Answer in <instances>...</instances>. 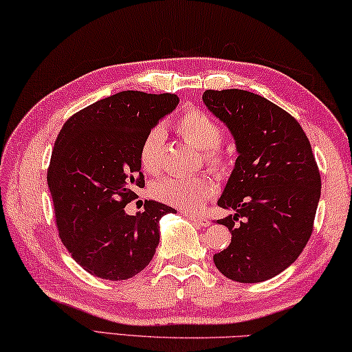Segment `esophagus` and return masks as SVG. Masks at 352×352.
Instances as JSON below:
<instances>
[{
  "instance_id": "esophagus-1",
  "label": "esophagus",
  "mask_w": 352,
  "mask_h": 352,
  "mask_svg": "<svg viewBox=\"0 0 352 352\" xmlns=\"http://www.w3.org/2000/svg\"><path fill=\"white\" fill-rule=\"evenodd\" d=\"M185 216L188 217L189 221H192V222H196V224H199V226H202V227H208L211 222H210V219L208 217H205V216H202V214H192V213H185Z\"/></svg>"
}]
</instances>
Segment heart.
<instances>
[{
	"mask_svg": "<svg viewBox=\"0 0 352 352\" xmlns=\"http://www.w3.org/2000/svg\"><path fill=\"white\" fill-rule=\"evenodd\" d=\"M178 133L194 147L202 150V158L216 174H224L228 161L219 148L224 139V128L204 111H186L177 122ZM166 139V130L161 125L153 126L139 147V161L148 174H158L161 169V153ZM214 194V183L210 175L166 177L152 186V196L160 202L182 210H197Z\"/></svg>",
	"mask_w": 352,
	"mask_h": 352,
	"instance_id": "b5f03b06",
	"label": "heart"
}]
</instances>
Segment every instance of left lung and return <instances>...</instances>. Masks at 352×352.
I'll return each instance as SVG.
<instances>
[{
  "instance_id": "8db88e82",
  "label": "left lung",
  "mask_w": 352,
  "mask_h": 352,
  "mask_svg": "<svg viewBox=\"0 0 352 352\" xmlns=\"http://www.w3.org/2000/svg\"><path fill=\"white\" fill-rule=\"evenodd\" d=\"M204 103L235 138L238 158L217 205L233 210L216 221L232 233L213 255L226 277L241 283L280 274L310 239L321 196V175L302 126L265 97L205 91Z\"/></svg>"
}]
</instances>
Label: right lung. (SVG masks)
Masks as SVG:
<instances>
[{
	"instance_id": "obj_1",
	"label": "right lung",
	"mask_w": 352,
	"mask_h": 352,
	"mask_svg": "<svg viewBox=\"0 0 352 352\" xmlns=\"http://www.w3.org/2000/svg\"><path fill=\"white\" fill-rule=\"evenodd\" d=\"M178 104L175 94L124 91L86 106L65 122L48 167L60 241L89 274L126 280L146 267L160 243V219L177 213L146 200L136 216L126 204L144 188L139 147Z\"/></svg>"
}]
</instances>
